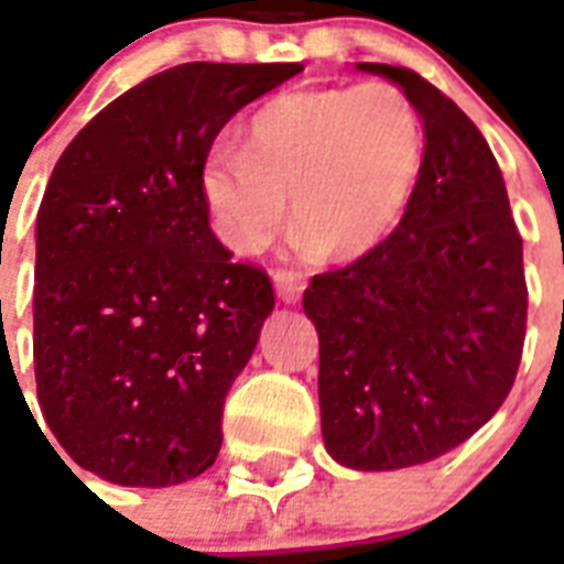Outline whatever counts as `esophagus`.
<instances>
[{
  "label": "esophagus",
  "instance_id": "esophagus-1",
  "mask_svg": "<svg viewBox=\"0 0 564 564\" xmlns=\"http://www.w3.org/2000/svg\"><path fill=\"white\" fill-rule=\"evenodd\" d=\"M272 281L278 295H281V301H286V304H299L301 295H304V286H307V278H304V274L286 272V269H278V272L272 274Z\"/></svg>",
  "mask_w": 564,
  "mask_h": 564
}]
</instances>
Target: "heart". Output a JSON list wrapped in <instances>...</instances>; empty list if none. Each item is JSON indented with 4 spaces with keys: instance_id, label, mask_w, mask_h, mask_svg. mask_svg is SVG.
<instances>
[{
    "instance_id": "b5f03b06",
    "label": "heart",
    "mask_w": 564,
    "mask_h": 564,
    "mask_svg": "<svg viewBox=\"0 0 564 564\" xmlns=\"http://www.w3.org/2000/svg\"><path fill=\"white\" fill-rule=\"evenodd\" d=\"M421 170L424 126L401 87L330 84L265 101L246 149L213 145L198 184L216 237L237 254L278 237L290 195L307 254L357 260L401 225Z\"/></svg>"
}]
</instances>
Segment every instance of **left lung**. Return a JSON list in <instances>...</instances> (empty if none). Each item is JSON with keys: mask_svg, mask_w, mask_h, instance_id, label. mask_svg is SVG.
Instances as JSON below:
<instances>
[{"mask_svg": "<svg viewBox=\"0 0 564 564\" xmlns=\"http://www.w3.org/2000/svg\"><path fill=\"white\" fill-rule=\"evenodd\" d=\"M398 84L424 126V170L401 225L357 263L316 274L327 454L354 471L436 459L507 401L524 351V242L486 137L419 73L354 64Z\"/></svg>", "mask_w": 564, "mask_h": 564, "instance_id": "8db88e82", "label": "left lung"}]
</instances>
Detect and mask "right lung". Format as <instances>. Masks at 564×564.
I'll use <instances>...</instances> for the list:
<instances>
[{"label": "right lung", "instance_id": "obj_1", "mask_svg": "<svg viewBox=\"0 0 564 564\" xmlns=\"http://www.w3.org/2000/svg\"><path fill=\"white\" fill-rule=\"evenodd\" d=\"M301 69L172 66L61 154L34 230V377L48 430L84 471L163 489L216 463L225 394L274 292L213 237L198 175L225 122Z\"/></svg>", "mask_w": 564, "mask_h": 564}]
</instances>
